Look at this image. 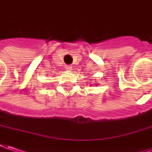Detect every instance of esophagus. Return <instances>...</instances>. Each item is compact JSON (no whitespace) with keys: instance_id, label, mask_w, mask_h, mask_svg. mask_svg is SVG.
Masks as SVG:
<instances>
[{"instance_id":"34e87169","label":"esophagus","mask_w":152,"mask_h":152,"mask_svg":"<svg viewBox=\"0 0 152 152\" xmlns=\"http://www.w3.org/2000/svg\"><path fill=\"white\" fill-rule=\"evenodd\" d=\"M66 69L71 70V69H72V66H71V65H68V66H67V67H66Z\"/></svg>"}]
</instances>
